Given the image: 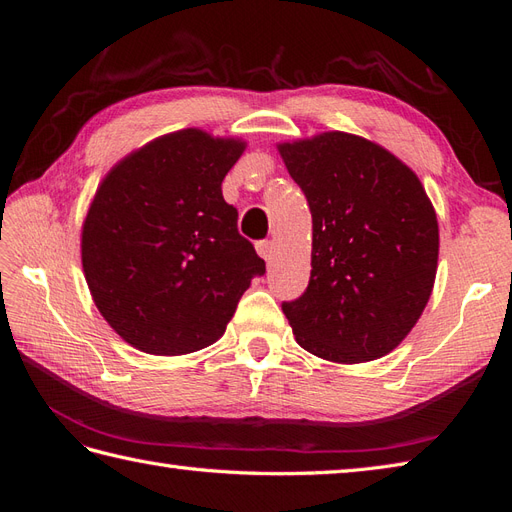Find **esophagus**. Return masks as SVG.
<instances>
[{
	"label": "esophagus",
	"mask_w": 512,
	"mask_h": 512,
	"mask_svg": "<svg viewBox=\"0 0 512 512\" xmlns=\"http://www.w3.org/2000/svg\"><path fill=\"white\" fill-rule=\"evenodd\" d=\"M256 252L260 254V258H265L267 262H271L273 252H275L273 241H269V239H265V241H258V243H256Z\"/></svg>",
	"instance_id": "esophagus-1"
}]
</instances>
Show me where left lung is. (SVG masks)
<instances>
[{"instance_id": "left-lung-1", "label": "left lung", "mask_w": 512, "mask_h": 512, "mask_svg": "<svg viewBox=\"0 0 512 512\" xmlns=\"http://www.w3.org/2000/svg\"><path fill=\"white\" fill-rule=\"evenodd\" d=\"M277 149L314 230L309 284L282 303L292 333L320 359H380L412 331L436 280L438 220L425 188L393 153L354 134Z\"/></svg>"}]
</instances>
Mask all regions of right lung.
Listing matches in <instances>:
<instances>
[{"label":"right lung","mask_w":512,"mask_h":512,"mask_svg":"<svg viewBox=\"0 0 512 512\" xmlns=\"http://www.w3.org/2000/svg\"><path fill=\"white\" fill-rule=\"evenodd\" d=\"M245 143L181 130L134 151L100 183L83 224V271L104 320L147 354L177 356L224 335L265 275L222 181Z\"/></svg>","instance_id":"add662e5"}]
</instances>
